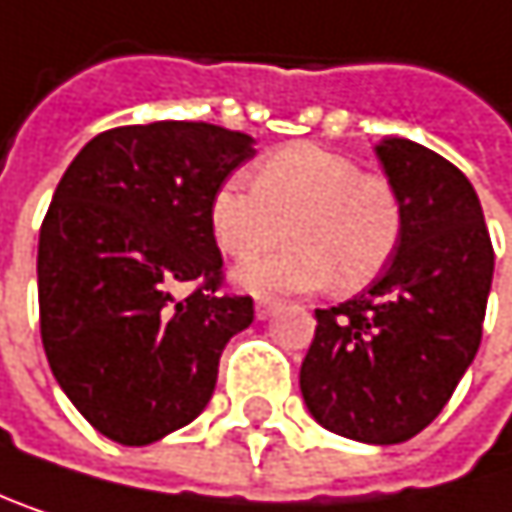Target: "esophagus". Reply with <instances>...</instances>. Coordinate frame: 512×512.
I'll use <instances>...</instances> for the list:
<instances>
[{"mask_svg":"<svg viewBox=\"0 0 512 512\" xmlns=\"http://www.w3.org/2000/svg\"><path fill=\"white\" fill-rule=\"evenodd\" d=\"M274 310H277V301L274 298H259L256 301V319H268Z\"/></svg>","mask_w":512,"mask_h":512,"instance_id":"34e87169","label":"esophagus"}]
</instances>
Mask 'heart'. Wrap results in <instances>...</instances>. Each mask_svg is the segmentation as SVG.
<instances>
[{
  "mask_svg": "<svg viewBox=\"0 0 512 512\" xmlns=\"http://www.w3.org/2000/svg\"><path fill=\"white\" fill-rule=\"evenodd\" d=\"M208 223L232 259L271 250L289 226L286 250L235 271V280L256 295L313 292L334 277L340 289H361L399 244L402 202L387 178L361 172L352 157L295 142L265 154L253 184L226 178L211 196Z\"/></svg>",
  "mask_w": 512,
  "mask_h": 512,
  "instance_id": "obj_1",
  "label": "heart"
}]
</instances>
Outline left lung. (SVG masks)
Returning <instances> with one entry per match:
<instances>
[{"mask_svg": "<svg viewBox=\"0 0 512 512\" xmlns=\"http://www.w3.org/2000/svg\"><path fill=\"white\" fill-rule=\"evenodd\" d=\"M376 154L402 202V235L367 292L316 310L301 393L325 429L399 444L438 417L471 367L495 253L480 199L450 160L399 136Z\"/></svg>", "mask_w": 512, "mask_h": 512, "instance_id": "1", "label": "left lung"}]
</instances>
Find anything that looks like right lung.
I'll use <instances>...</instances> for the list:
<instances>
[{
    "mask_svg": "<svg viewBox=\"0 0 512 512\" xmlns=\"http://www.w3.org/2000/svg\"><path fill=\"white\" fill-rule=\"evenodd\" d=\"M253 154L241 130L151 122L98 133L65 169L38 241L41 340L101 435L142 447L196 420L226 343L250 328L253 298L217 292L208 205Z\"/></svg>",
    "mask_w": 512,
    "mask_h": 512,
    "instance_id": "add662e5",
    "label": "right lung"
}]
</instances>
